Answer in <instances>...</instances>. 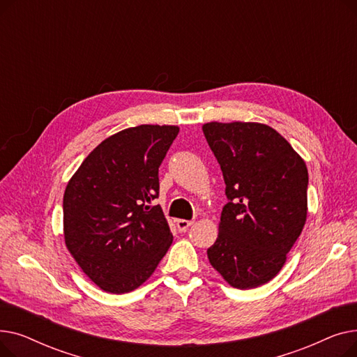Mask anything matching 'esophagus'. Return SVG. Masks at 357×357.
<instances>
[{
  "label": "esophagus",
  "instance_id": "obj_1",
  "mask_svg": "<svg viewBox=\"0 0 357 357\" xmlns=\"http://www.w3.org/2000/svg\"><path fill=\"white\" fill-rule=\"evenodd\" d=\"M192 224H194V221H190V220H176V227L181 233L188 230Z\"/></svg>",
  "mask_w": 357,
  "mask_h": 357
}]
</instances>
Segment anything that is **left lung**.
Wrapping results in <instances>:
<instances>
[{"label":"left lung","mask_w":357,"mask_h":357,"mask_svg":"<svg viewBox=\"0 0 357 357\" xmlns=\"http://www.w3.org/2000/svg\"><path fill=\"white\" fill-rule=\"evenodd\" d=\"M202 131L221 166L229 198L208 260L230 287L257 288L282 269L304 229L307 165L266 124L211 121Z\"/></svg>","instance_id":"1"}]
</instances>
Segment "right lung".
<instances>
[{
    "label": "right lung",
    "instance_id": "right-lung-1",
    "mask_svg": "<svg viewBox=\"0 0 357 357\" xmlns=\"http://www.w3.org/2000/svg\"><path fill=\"white\" fill-rule=\"evenodd\" d=\"M178 126L142 124L102 140L63 194L65 245L82 272L109 294L135 291L172 245L160 205L159 166Z\"/></svg>",
    "mask_w": 357,
    "mask_h": 357
}]
</instances>
